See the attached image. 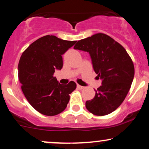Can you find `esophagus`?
<instances>
[{
  "instance_id": "34e87169",
  "label": "esophagus",
  "mask_w": 149,
  "mask_h": 149,
  "mask_svg": "<svg viewBox=\"0 0 149 149\" xmlns=\"http://www.w3.org/2000/svg\"><path fill=\"white\" fill-rule=\"evenodd\" d=\"M77 88H78V89H82L85 88V87H83V86H81L80 85H77Z\"/></svg>"
}]
</instances>
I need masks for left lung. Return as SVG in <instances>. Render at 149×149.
I'll return each mask as SVG.
<instances>
[{"label": "left lung", "mask_w": 149, "mask_h": 149, "mask_svg": "<svg viewBox=\"0 0 149 149\" xmlns=\"http://www.w3.org/2000/svg\"><path fill=\"white\" fill-rule=\"evenodd\" d=\"M73 48L88 52L95 73L102 79L101 85L94 89V98L86 101V108L96 116L112 113L131 87L135 75L131 57L119 43L103 33L79 40Z\"/></svg>", "instance_id": "left-lung-1"}]
</instances>
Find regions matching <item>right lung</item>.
<instances>
[{"label":"right lung","mask_w":149,"mask_h":149,"mask_svg":"<svg viewBox=\"0 0 149 149\" xmlns=\"http://www.w3.org/2000/svg\"><path fill=\"white\" fill-rule=\"evenodd\" d=\"M76 41L46 35L23 51L19 63V79L25 97L39 113L55 116L65 110L76 82L61 85L53 76L63 67L62 55Z\"/></svg>","instance_id":"right-lung-1"}]
</instances>
